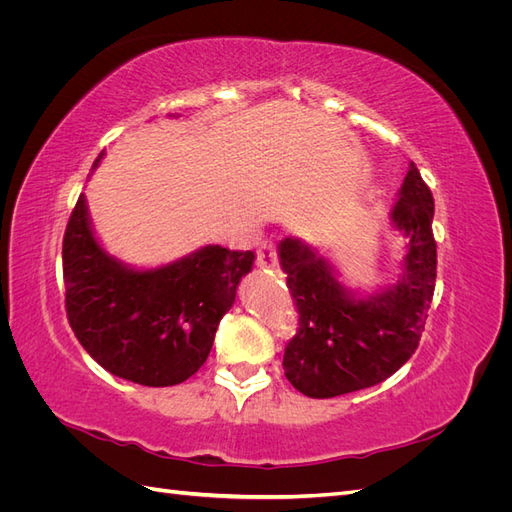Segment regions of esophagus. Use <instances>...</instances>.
I'll return each mask as SVG.
<instances>
[{
	"label": "esophagus",
	"instance_id": "obj_1",
	"mask_svg": "<svg viewBox=\"0 0 512 512\" xmlns=\"http://www.w3.org/2000/svg\"><path fill=\"white\" fill-rule=\"evenodd\" d=\"M256 262L260 269H269V271H277L280 269V258H277V247L273 241H262L258 252H256Z\"/></svg>",
	"mask_w": 512,
	"mask_h": 512
}]
</instances>
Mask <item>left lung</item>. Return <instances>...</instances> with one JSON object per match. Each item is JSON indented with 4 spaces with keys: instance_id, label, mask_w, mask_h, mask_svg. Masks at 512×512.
Segmentation results:
<instances>
[{
    "instance_id": "8db88e82",
    "label": "left lung",
    "mask_w": 512,
    "mask_h": 512,
    "mask_svg": "<svg viewBox=\"0 0 512 512\" xmlns=\"http://www.w3.org/2000/svg\"><path fill=\"white\" fill-rule=\"evenodd\" d=\"M406 237L395 286L359 299L337 282L329 260L299 239L280 243V265L299 312V329L284 352V374L307 397L327 399L380 384L421 342L436 288L433 196L414 162L391 213Z\"/></svg>"
}]
</instances>
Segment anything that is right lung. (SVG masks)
<instances>
[{"instance_id":"right-lung-1","label":"right lung","mask_w":512,"mask_h":512,"mask_svg":"<svg viewBox=\"0 0 512 512\" xmlns=\"http://www.w3.org/2000/svg\"><path fill=\"white\" fill-rule=\"evenodd\" d=\"M61 258L76 339L113 376L143 386H173L203 367L241 277L254 265V252L207 245L173 265L130 269L96 241L83 196Z\"/></svg>"}]
</instances>
